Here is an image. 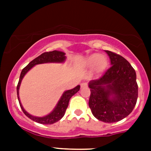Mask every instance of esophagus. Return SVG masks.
Here are the masks:
<instances>
[{
    "label": "esophagus",
    "instance_id": "34e87169",
    "mask_svg": "<svg viewBox=\"0 0 151 151\" xmlns=\"http://www.w3.org/2000/svg\"><path fill=\"white\" fill-rule=\"evenodd\" d=\"M88 85L87 82H82V84H81V87L82 88H84V87H86Z\"/></svg>",
    "mask_w": 151,
    "mask_h": 151
}]
</instances>
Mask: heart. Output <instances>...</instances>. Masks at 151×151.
I'll list each match as a JSON object with an SVG mask.
<instances>
[{"instance_id":"b5f03b06","label":"heart","mask_w":151,"mask_h":151,"mask_svg":"<svg viewBox=\"0 0 151 151\" xmlns=\"http://www.w3.org/2000/svg\"><path fill=\"white\" fill-rule=\"evenodd\" d=\"M84 65L85 67L91 69L93 74L98 75L102 73L106 67V60L101 54H93L85 58Z\"/></svg>"}]
</instances>
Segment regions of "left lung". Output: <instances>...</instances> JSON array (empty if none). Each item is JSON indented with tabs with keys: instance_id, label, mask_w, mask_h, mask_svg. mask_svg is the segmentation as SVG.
Returning <instances> with one entry per match:
<instances>
[{
	"instance_id": "obj_1",
	"label": "left lung",
	"mask_w": 151,
	"mask_h": 151,
	"mask_svg": "<svg viewBox=\"0 0 151 151\" xmlns=\"http://www.w3.org/2000/svg\"><path fill=\"white\" fill-rule=\"evenodd\" d=\"M110 66L99 79L88 83L91 95L88 105L98 120L116 122L132 113L138 99L136 73L131 64L119 54L105 50Z\"/></svg>"
}]
</instances>
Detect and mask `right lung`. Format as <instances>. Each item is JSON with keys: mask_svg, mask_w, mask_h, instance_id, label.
Segmentation results:
<instances>
[{"mask_svg": "<svg viewBox=\"0 0 151 151\" xmlns=\"http://www.w3.org/2000/svg\"><path fill=\"white\" fill-rule=\"evenodd\" d=\"M65 53L62 51H59V50H53V51L50 52H45L38 56V57H36L35 59L33 60L32 61H31L26 67L24 68L21 72L20 77H19V80L18 85L17 87V97H18L19 103L21 106V109L25 113V115L29 119H31L32 120L35 121V122H38L40 124H44V125H48V124H54L57 122V121L60 120L63 117L64 114L66 113V108L68 107L69 105V100L75 94H76L77 92L79 91L80 85H77L76 87H75L74 88L70 89V90L65 91L63 92V94L60 97V100L57 102V105L54 108V110H52L49 114L45 116L39 117V116H35L31 115L26 111L22 106V104H21L20 99H19V88H20L21 82H22V78H24L25 75L30 70L33 66L38 64H42V63H63L66 61V57L65 56Z\"/></svg>", "mask_w": 151, "mask_h": 151, "instance_id": "right-lung-1", "label": "right lung"}]
</instances>
